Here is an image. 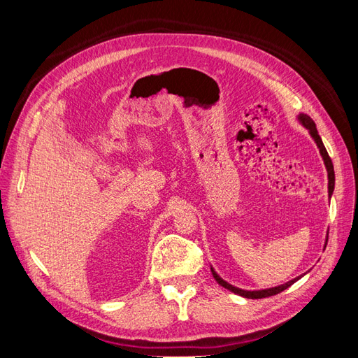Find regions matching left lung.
<instances>
[{
    "label": "left lung",
    "mask_w": 358,
    "mask_h": 358,
    "mask_svg": "<svg viewBox=\"0 0 358 358\" xmlns=\"http://www.w3.org/2000/svg\"><path fill=\"white\" fill-rule=\"evenodd\" d=\"M299 121L303 124V127H306V128L309 129V133H310L312 138L315 140L317 146L320 148V154H321V157H322V159H324V164H326V169H327V173H329V197H331L333 189H334V169H333L331 158L329 157V154H327V149H326V146H324L322 140H321V137H320V134H318V131H317L315 122L312 121L310 116H308V115H303V113H301V115H299ZM327 241H329V239H327ZM327 241H326V245H327ZM210 270H212V275H213L215 280H216V282H218L221 287H224V288H227L229 291L234 292V294H239V296L246 297V299H263V297H270V296L279 294L280 291L287 289L288 287H291L292 284H294L296 280H299V279L301 278V276H299V278H296V279L289 280V282L282 284V285H278V287H275V288L258 289V291H246V289H241V288H237V287L230 285L229 282H225V280H224L218 273H216L212 267H210Z\"/></svg>",
    "instance_id": "left-lung-1"
}]
</instances>
